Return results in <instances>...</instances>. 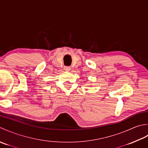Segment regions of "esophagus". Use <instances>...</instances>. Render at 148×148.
<instances>
[{"label": "esophagus", "instance_id": "1", "mask_svg": "<svg viewBox=\"0 0 148 148\" xmlns=\"http://www.w3.org/2000/svg\"><path fill=\"white\" fill-rule=\"evenodd\" d=\"M70 69H71L70 66H65V67H64V70L66 71H70Z\"/></svg>", "mask_w": 148, "mask_h": 148}]
</instances>
